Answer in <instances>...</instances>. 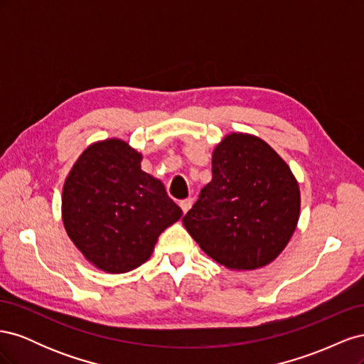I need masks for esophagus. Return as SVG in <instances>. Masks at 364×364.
<instances>
[{
  "label": "esophagus",
  "mask_w": 364,
  "mask_h": 364,
  "mask_svg": "<svg viewBox=\"0 0 364 364\" xmlns=\"http://www.w3.org/2000/svg\"><path fill=\"white\" fill-rule=\"evenodd\" d=\"M179 205H181L183 213H188L190 208L193 206V199H185V200H182Z\"/></svg>",
  "instance_id": "obj_1"
}]
</instances>
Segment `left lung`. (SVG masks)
I'll return each instance as SVG.
<instances>
[{"label":"left lung","mask_w":364,"mask_h":364,"mask_svg":"<svg viewBox=\"0 0 364 364\" xmlns=\"http://www.w3.org/2000/svg\"><path fill=\"white\" fill-rule=\"evenodd\" d=\"M299 214V183L289 164L264 139L232 132L215 146L213 181L182 223L208 257L246 272L278 258Z\"/></svg>","instance_id":"left-lung-1"}]
</instances>
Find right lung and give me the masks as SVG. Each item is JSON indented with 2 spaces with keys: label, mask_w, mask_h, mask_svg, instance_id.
Listing matches in <instances>:
<instances>
[{
  "label": "right lung",
  "mask_w": 364,
  "mask_h": 364,
  "mask_svg": "<svg viewBox=\"0 0 364 364\" xmlns=\"http://www.w3.org/2000/svg\"><path fill=\"white\" fill-rule=\"evenodd\" d=\"M129 142H92L63 183L62 222L74 246L94 267L126 273L150 257L159 235L182 217L164 183L141 170Z\"/></svg>",
  "instance_id": "1"
}]
</instances>
